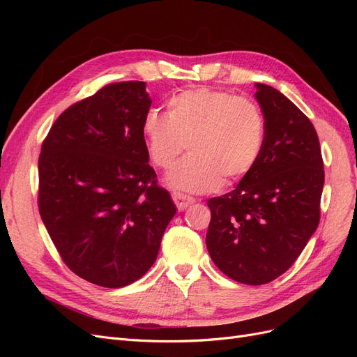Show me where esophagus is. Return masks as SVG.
I'll return each mask as SVG.
<instances>
[{
  "label": "esophagus",
  "instance_id": "esophagus-1",
  "mask_svg": "<svg viewBox=\"0 0 357 357\" xmlns=\"http://www.w3.org/2000/svg\"><path fill=\"white\" fill-rule=\"evenodd\" d=\"M172 199H174V202H176V205H177V208H178L180 211L186 210V208L189 207V205H192L193 202H195V199H193L192 197H188V195H185V193H180V192L172 193Z\"/></svg>",
  "mask_w": 357,
  "mask_h": 357
}]
</instances>
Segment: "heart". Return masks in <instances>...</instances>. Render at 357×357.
I'll list each match as a JSON object with an SVG mask.
<instances>
[{
    "label": "heart",
    "instance_id": "heart-1",
    "mask_svg": "<svg viewBox=\"0 0 357 357\" xmlns=\"http://www.w3.org/2000/svg\"><path fill=\"white\" fill-rule=\"evenodd\" d=\"M168 114L150 110L143 135L150 160L169 168L190 149V155L172 168L165 183L190 193L214 192L225 177L238 180L253 169L262 153L265 128L256 104L210 88H193L168 100Z\"/></svg>",
    "mask_w": 357,
    "mask_h": 357
}]
</instances>
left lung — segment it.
I'll list each match as a JSON object with an SVG mask.
<instances>
[{"mask_svg": "<svg viewBox=\"0 0 357 357\" xmlns=\"http://www.w3.org/2000/svg\"><path fill=\"white\" fill-rule=\"evenodd\" d=\"M265 139L256 165L234 190L211 198L208 253L223 274L265 284L286 273L320 220L325 183L310 119L273 86L256 83Z\"/></svg>", "mask_w": 357, "mask_h": 357, "instance_id": "obj_1", "label": "left lung"}]
</instances>
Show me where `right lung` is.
Wrapping results in <instances>:
<instances>
[{"label":"right lung","instance_id":"1","mask_svg":"<svg viewBox=\"0 0 357 357\" xmlns=\"http://www.w3.org/2000/svg\"><path fill=\"white\" fill-rule=\"evenodd\" d=\"M150 105L144 82L107 84L63 112L41 146V220L71 271L102 287L149 271L177 210L149 165Z\"/></svg>","mask_w":357,"mask_h":357}]
</instances>
